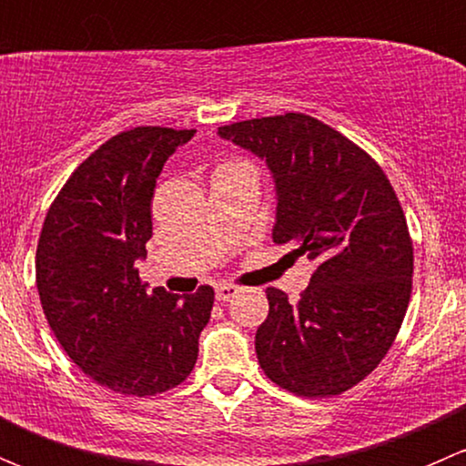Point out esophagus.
<instances>
[{
  "instance_id": "obj_1",
  "label": "esophagus",
  "mask_w": 466,
  "mask_h": 466,
  "mask_svg": "<svg viewBox=\"0 0 466 466\" xmlns=\"http://www.w3.org/2000/svg\"><path fill=\"white\" fill-rule=\"evenodd\" d=\"M237 293H238L237 286L223 284V286H218V289H216V299H218L220 304H225V302H229V299L237 298Z\"/></svg>"
}]
</instances>
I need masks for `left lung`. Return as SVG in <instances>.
<instances>
[{
    "label": "left lung",
    "mask_w": 466,
    "mask_h": 466,
    "mask_svg": "<svg viewBox=\"0 0 466 466\" xmlns=\"http://www.w3.org/2000/svg\"><path fill=\"white\" fill-rule=\"evenodd\" d=\"M259 155L277 187L272 241L316 261L295 304L266 289L255 350L268 379L307 399L338 397L379 368L412 293V238L377 159L302 112L220 126Z\"/></svg>",
    "instance_id": "8db88e82"
}]
</instances>
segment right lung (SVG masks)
I'll return each instance as SVG.
<instances>
[{
  "instance_id": "right-lung-1",
  "label": "right lung",
  "mask_w": 466,
  "mask_h": 466,
  "mask_svg": "<svg viewBox=\"0 0 466 466\" xmlns=\"http://www.w3.org/2000/svg\"><path fill=\"white\" fill-rule=\"evenodd\" d=\"M196 130L139 126L83 159L46 211L35 250L42 311L78 370L112 392L153 397L198 360L214 289L146 290L137 259L153 237L150 200L164 162Z\"/></svg>"
}]
</instances>
